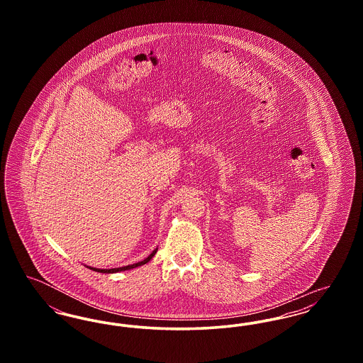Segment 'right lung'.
Segmentation results:
<instances>
[{
  "instance_id": "right-lung-1",
  "label": "right lung",
  "mask_w": 363,
  "mask_h": 363,
  "mask_svg": "<svg viewBox=\"0 0 363 363\" xmlns=\"http://www.w3.org/2000/svg\"><path fill=\"white\" fill-rule=\"evenodd\" d=\"M156 252H157V247L154 249V250H152V253H151L148 257H145V259H143V261H138L136 264H130V265L120 267V268H111V269H101V268H92V267H86V268L92 269V271H95V272H101V274H116V272H121V271H126V269H133V268H136V267H141V265L147 264L150 259H152V257L155 256Z\"/></svg>"
}]
</instances>
